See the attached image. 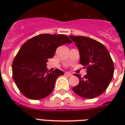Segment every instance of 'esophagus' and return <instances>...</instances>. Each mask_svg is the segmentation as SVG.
Masks as SVG:
<instances>
[{"label": "esophagus", "instance_id": "esophagus-1", "mask_svg": "<svg viewBox=\"0 0 125 125\" xmlns=\"http://www.w3.org/2000/svg\"><path fill=\"white\" fill-rule=\"evenodd\" d=\"M65 76H72V74L70 72H65Z\"/></svg>", "mask_w": 125, "mask_h": 125}]
</instances>
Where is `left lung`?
<instances>
[{"mask_svg": "<svg viewBox=\"0 0 125 125\" xmlns=\"http://www.w3.org/2000/svg\"><path fill=\"white\" fill-rule=\"evenodd\" d=\"M78 47L80 63L86 68L87 74L78 77L79 84L72 88L84 98H94L102 94L110 84L114 74V64L106 47L98 41L84 36H70Z\"/></svg>", "mask_w": 125, "mask_h": 125, "instance_id": "obj_1", "label": "left lung"}]
</instances>
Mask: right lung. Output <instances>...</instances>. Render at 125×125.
Returning a JSON list of instances; mask_svg holds the SVG:
<instances>
[{
  "mask_svg": "<svg viewBox=\"0 0 125 125\" xmlns=\"http://www.w3.org/2000/svg\"><path fill=\"white\" fill-rule=\"evenodd\" d=\"M72 42L63 35L41 34L21 46L13 60L12 71L15 84L25 96L39 100L52 93L56 79L63 72L59 69L47 71V60L54 56L58 47Z\"/></svg>",
  "mask_w": 125,
  "mask_h": 125,
  "instance_id": "1",
  "label": "right lung"
}]
</instances>
